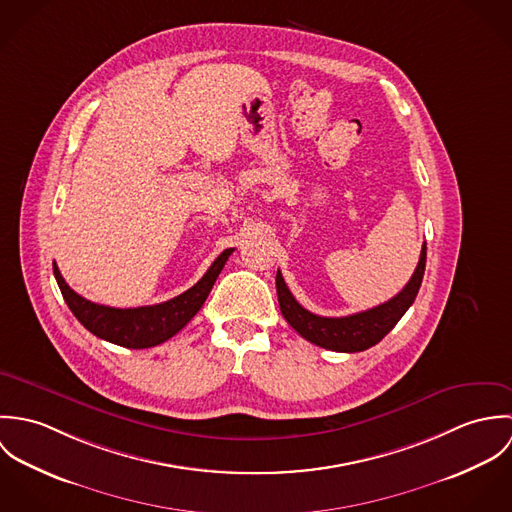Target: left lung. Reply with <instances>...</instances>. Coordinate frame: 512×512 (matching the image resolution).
<instances>
[{
  "mask_svg": "<svg viewBox=\"0 0 512 512\" xmlns=\"http://www.w3.org/2000/svg\"><path fill=\"white\" fill-rule=\"evenodd\" d=\"M424 270H426V242L422 246L420 262L410 282L402 288V292L388 299L386 303H380L372 309L353 313L347 317H321L301 307L295 301L292 292L288 290L280 270L276 274V290H278L282 315L303 339L329 351L359 353L382 341L394 329V325L402 319V315L408 311V307L414 303L416 295L420 292Z\"/></svg>",
  "mask_w": 512,
  "mask_h": 512,
  "instance_id": "8db88e82",
  "label": "left lung"
}]
</instances>
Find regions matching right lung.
<instances>
[{
  "instance_id": "right-lung-1",
  "label": "right lung",
  "mask_w": 512,
  "mask_h": 512,
  "mask_svg": "<svg viewBox=\"0 0 512 512\" xmlns=\"http://www.w3.org/2000/svg\"><path fill=\"white\" fill-rule=\"evenodd\" d=\"M232 252L234 248H226L211 264L207 274L191 290L157 305H144L132 309L98 305L84 299L82 295L69 288L57 264H53V274L74 317L92 335L128 349H149L177 335L197 315Z\"/></svg>"
}]
</instances>
